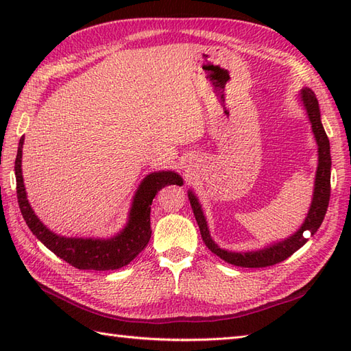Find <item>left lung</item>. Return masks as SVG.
I'll use <instances>...</instances> for the list:
<instances>
[{"label":"left lung","instance_id":"left-lung-1","mask_svg":"<svg viewBox=\"0 0 351 351\" xmlns=\"http://www.w3.org/2000/svg\"><path fill=\"white\" fill-rule=\"evenodd\" d=\"M299 101L306 111L312 134H314L315 143L318 146V166L315 171V181H314V193H312V200L309 211L306 214V219L302 223V226L295 230L293 235L282 241L271 243L270 245H265L264 249L252 250V252H232L221 249L220 245L213 240L210 234V228L205 219V214L200 205L197 196L189 190V199L195 213L196 221L200 229V235L206 244V247L213 253H215L219 258H221L226 263L238 265V267H247V268H261L279 264L293 255L294 252L299 250L302 245L306 244L308 238L303 237L304 230H309L311 235H314L318 228L322 226L324 220V215L329 206L330 199V167H332V158H330V143L327 138V134L323 128L322 123V113H319V106L315 98V93L311 88H303L299 95Z\"/></svg>","mask_w":351,"mask_h":351}]
</instances>
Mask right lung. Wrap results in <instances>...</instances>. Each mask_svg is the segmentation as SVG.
<instances>
[{
	"mask_svg": "<svg viewBox=\"0 0 351 351\" xmlns=\"http://www.w3.org/2000/svg\"><path fill=\"white\" fill-rule=\"evenodd\" d=\"M22 146L24 136L19 140L14 175H16L18 204L27 226L47 247L58 258L80 270H117L128 265L151 240V205L156 193L170 184L182 185L181 175L171 170L154 171L140 182L132 197L128 221L122 230L110 238H77L63 237L43 225L37 217L27 199V191L22 178Z\"/></svg>",
	"mask_w": 351,
	"mask_h": 351,
	"instance_id": "add662e5",
	"label": "right lung"
}]
</instances>
